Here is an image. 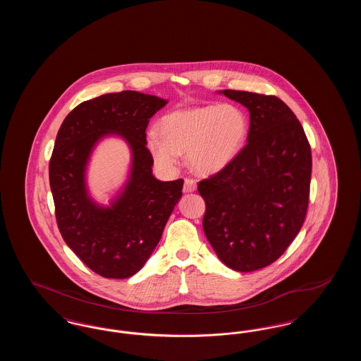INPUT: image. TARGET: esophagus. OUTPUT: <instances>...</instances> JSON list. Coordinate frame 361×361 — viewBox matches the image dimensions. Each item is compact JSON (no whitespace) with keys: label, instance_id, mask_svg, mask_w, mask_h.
Listing matches in <instances>:
<instances>
[{"label":"esophagus","instance_id":"esophagus-1","mask_svg":"<svg viewBox=\"0 0 361 361\" xmlns=\"http://www.w3.org/2000/svg\"><path fill=\"white\" fill-rule=\"evenodd\" d=\"M196 181L193 180V178H190V177H187L185 180H184V192H195L196 190Z\"/></svg>","mask_w":361,"mask_h":361}]
</instances>
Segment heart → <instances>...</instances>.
Instances as JSON below:
<instances>
[{
    "mask_svg": "<svg viewBox=\"0 0 361 361\" xmlns=\"http://www.w3.org/2000/svg\"><path fill=\"white\" fill-rule=\"evenodd\" d=\"M159 134L149 131L146 145L155 164L173 169L180 154L187 153L189 165L200 173L219 172L240 152L249 123L238 106L211 104L178 109L158 123Z\"/></svg>",
    "mask_w": 361,
    "mask_h": 361,
    "instance_id": "b5f03b06",
    "label": "heart"
}]
</instances>
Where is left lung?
Masks as SVG:
<instances>
[{"label":"left lung","mask_w":361,"mask_h":361,"mask_svg":"<svg viewBox=\"0 0 361 361\" xmlns=\"http://www.w3.org/2000/svg\"><path fill=\"white\" fill-rule=\"evenodd\" d=\"M250 115L247 143L222 171L199 183L203 230L226 267L252 272L280 257L309 207L311 149L300 121L276 96L222 90Z\"/></svg>","instance_id":"1"}]
</instances>
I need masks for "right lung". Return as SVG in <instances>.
Instances as JSON below:
<instances>
[{
  "mask_svg": "<svg viewBox=\"0 0 361 361\" xmlns=\"http://www.w3.org/2000/svg\"><path fill=\"white\" fill-rule=\"evenodd\" d=\"M166 100L135 90L108 93L77 105L62 123L50 159L55 216L62 238L97 275L127 279L142 269L161 240L184 180L159 181L146 147V128ZM118 135L133 161L129 180L111 207L85 188V166L97 142Z\"/></svg>",
  "mask_w": 361,
  "mask_h": 361,
  "instance_id": "obj_1",
  "label": "right lung"
}]
</instances>
